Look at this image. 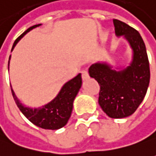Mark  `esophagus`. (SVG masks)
Returning a JSON list of instances; mask_svg holds the SVG:
<instances>
[{"label": "esophagus", "mask_w": 156, "mask_h": 156, "mask_svg": "<svg viewBox=\"0 0 156 156\" xmlns=\"http://www.w3.org/2000/svg\"><path fill=\"white\" fill-rule=\"evenodd\" d=\"M89 78V73H88V71L86 69L83 70L82 71V78L83 80H85L87 78Z\"/></svg>", "instance_id": "obj_1"}]
</instances>
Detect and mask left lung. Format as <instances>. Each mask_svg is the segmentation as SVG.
I'll use <instances>...</instances> for the list:
<instances>
[{
	"instance_id": "1",
	"label": "left lung",
	"mask_w": 156,
	"mask_h": 156,
	"mask_svg": "<svg viewBox=\"0 0 156 156\" xmlns=\"http://www.w3.org/2000/svg\"><path fill=\"white\" fill-rule=\"evenodd\" d=\"M116 36H123L133 50L126 68L115 71L107 63H96L89 73L100 85L98 102L104 113L114 119L128 117L141 104L147 93L150 70L144 42L139 32L126 23L114 20Z\"/></svg>"
}]
</instances>
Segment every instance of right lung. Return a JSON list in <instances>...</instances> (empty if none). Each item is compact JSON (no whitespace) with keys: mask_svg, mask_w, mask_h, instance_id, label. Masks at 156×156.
<instances>
[{"mask_svg":"<svg viewBox=\"0 0 156 156\" xmlns=\"http://www.w3.org/2000/svg\"><path fill=\"white\" fill-rule=\"evenodd\" d=\"M40 25L41 24L33 25L26 30L24 33L21 34L15 40L12 48V50L15 47L17 42L25 34ZM10 57H9V60H10ZM9 60H8V68H9ZM81 85H82V77H81V73H79L75 78L65 83L61 88L60 91L59 92V94L54 100H52L48 104L42 106V108H30L24 106L17 98L12 87L11 90L12 97L15 101L18 108H20L21 113L30 122L42 129L58 130L61 127L65 126L71 117L73 107V101L79 91Z\"/></svg>","mask_w":156,"mask_h":156,"instance_id":"obj_1","label":"right lung"}]
</instances>
